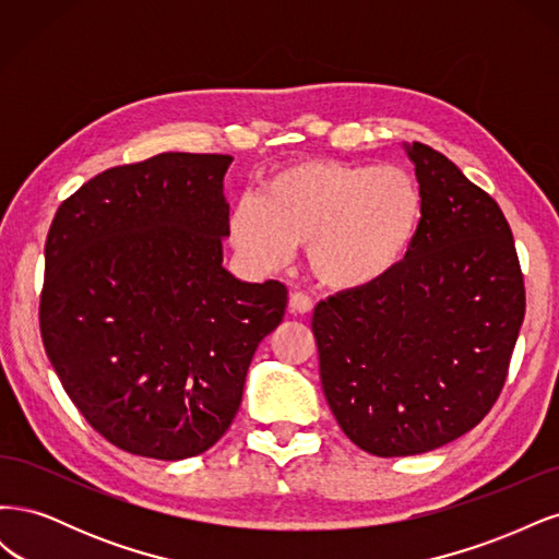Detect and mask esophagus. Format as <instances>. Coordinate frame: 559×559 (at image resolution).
I'll return each mask as SVG.
<instances>
[{
	"label": "esophagus",
	"mask_w": 559,
	"mask_h": 559,
	"mask_svg": "<svg viewBox=\"0 0 559 559\" xmlns=\"http://www.w3.org/2000/svg\"><path fill=\"white\" fill-rule=\"evenodd\" d=\"M289 310L294 312V314H308V312H312V298L310 296H306V294H292L289 296Z\"/></svg>",
	"instance_id": "obj_1"
}]
</instances>
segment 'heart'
Returning a JSON list of instances; mask_svg holds the SVG:
<instances>
[{"instance_id": "b5f03b06", "label": "heart", "mask_w": 559, "mask_h": 559, "mask_svg": "<svg viewBox=\"0 0 559 559\" xmlns=\"http://www.w3.org/2000/svg\"><path fill=\"white\" fill-rule=\"evenodd\" d=\"M425 216L411 173L396 165L300 160L270 175L259 195L230 212V242L242 261L270 273L308 247L314 280L333 292L370 289L408 259Z\"/></svg>"}]
</instances>
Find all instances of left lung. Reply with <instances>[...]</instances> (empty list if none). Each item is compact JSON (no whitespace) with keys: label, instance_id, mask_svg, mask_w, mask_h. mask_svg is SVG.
<instances>
[{"label":"left lung","instance_id":"1","mask_svg":"<svg viewBox=\"0 0 559 559\" xmlns=\"http://www.w3.org/2000/svg\"><path fill=\"white\" fill-rule=\"evenodd\" d=\"M425 216L384 282L314 308L321 389L354 445L378 456L441 448L492 408L524 319L513 233L443 154L403 144Z\"/></svg>","mask_w":559,"mask_h":559}]
</instances>
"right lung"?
<instances>
[{"mask_svg": "<svg viewBox=\"0 0 559 559\" xmlns=\"http://www.w3.org/2000/svg\"><path fill=\"white\" fill-rule=\"evenodd\" d=\"M222 154L111 167L67 198L46 238L39 324L50 366L109 443L177 462L238 413L253 352L286 310L282 282L224 267Z\"/></svg>", "mask_w": 559, "mask_h": 559, "instance_id": "1", "label": "right lung"}]
</instances>
